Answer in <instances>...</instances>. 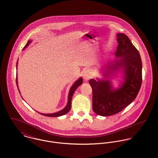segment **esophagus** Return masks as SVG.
<instances>
[{
    "label": "esophagus",
    "mask_w": 158,
    "mask_h": 158,
    "mask_svg": "<svg viewBox=\"0 0 158 158\" xmlns=\"http://www.w3.org/2000/svg\"><path fill=\"white\" fill-rule=\"evenodd\" d=\"M83 77L85 80H88L92 77V75L90 71L89 70H86L83 72Z\"/></svg>",
    "instance_id": "esophagus-1"
}]
</instances>
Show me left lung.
Here are the masks:
<instances>
[{
    "label": "left lung",
    "mask_w": 158,
    "mask_h": 158,
    "mask_svg": "<svg viewBox=\"0 0 158 158\" xmlns=\"http://www.w3.org/2000/svg\"><path fill=\"white\" fill-rule=\"evenodd\" d=\"M117 37L116 58L101 68L105 79L89 81L92 89L93 111L102 116L122 111L136 98L142 85V64L138 50L126 35L118 33ZM117 72L122 73L124 81L119 88L114 89L110 77Z\"/></svg>",
    "instance_id": "obj_1"
}]
</instances>
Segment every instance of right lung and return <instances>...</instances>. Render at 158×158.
Here are the masks:
<instances>
[{"instance_id": "add662e5", "label": "right lung", "mask_w": 158, "mask_h": 158, "mask_svg": "<svg viewBox=\"0 0 158 158\" xmlns=\"http://www.w3.org/2000/svg\"><path fill=\"white\" fill-rule=\"evenodd\" d=\"M31 43V40H29V41L27 42V44L25 45V47H24L23 48H26L28 45H29ZM18 63V62L17 61V63H16V69H17ZM82 83H83V79H82L81 77H80V78L78 80H77L73 83V85L72 86V87L70 88V90H69V92L68 104H67V105L66 106V107H65L63 110H61V111H58V112H57V113H52V114H44V113H39V112H38V113H40V114H41V115H45V116H47V117H60V116L65 115L66 114H67V113L70 110V108H71V102H72V96H73V95L74 92L75 91V90L77 89V88L79 86H80L81 85H82ZM16 85H17V86L18 87V77H17V76H16ZM18 90H19V88H18ZM19 93H20L19 90Z\"/></svg>"}]
</instances>
